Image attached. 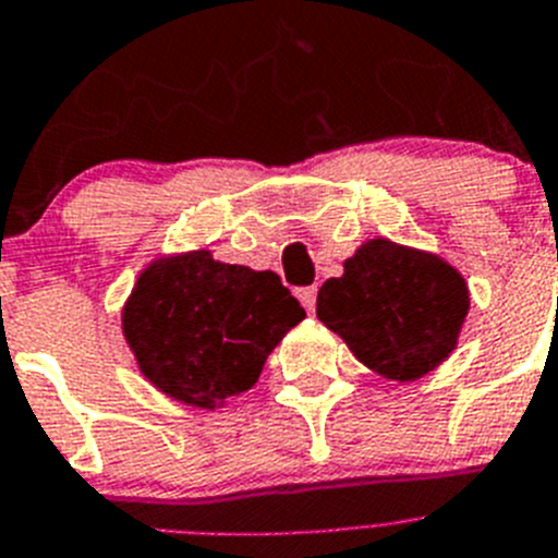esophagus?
Masks as SVG:
<instances>
[{
	"instance_id": "1",
	"label": "esophagus",
	"mask_w": 558,
	"mask_h": 558,
	"mask_svg": "<svg viewBox=\"0 0 558 558\" xmlns=\"http://www.w3.org/2000/svg\"><path fill=\"white\" fill-rule=\"evenodd\" d=\"M298 300L306 306L308 314H314V306H317V286H306V289H300Z\"/></svg>"
}]
</instances>
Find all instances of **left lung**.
<instances>
[{
    "instance_id": "left-lung-1",
    "label": "left lung",
    "mask_w": 558,
    "mask_h": 558,
    "mask_svg": "<svg viewBox=\"0 0 558 558\" xmlns=\"http://www.w3.org/2000/svg\"><path fill=\"white\" fill-rule=\"evenodd\" d=\"M469 306L466 278L449 260L381 235L356 246L342 275L317 294L319 323L362 365L393 381L424 379L447 362Z\"/></svg>"
}]
</instances>
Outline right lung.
I'll list each match as a JSON object with an SVG mask.
<instances>
[{
	"mask_svg": "<svg viewBox=\"0 0 558 558\" xmlns=\"http://www.w3.org/2000/svg\"><path fill=\"white\" fill-rule=\"evenodd\" d=\"M303 317L275 272L191 250L159 255L140 272L123 337L159 393L216 410L258 381L266 356Z\"/></svg>",
	"mask_w": 558,
	"mask_h": 558,
	"instance_id": "1",
	"label": "right lung"
}]
</instances>
